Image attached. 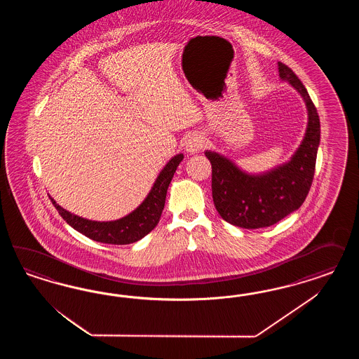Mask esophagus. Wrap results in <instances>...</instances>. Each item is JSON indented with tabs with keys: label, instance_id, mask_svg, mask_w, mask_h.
Instances as JSON below:
<instances>
[{
	"label": "esophagus",
	"instance_id": "1",
	"mask_svg": "<svg viewBox=\"0 0 359 359\" xmlns=\"http://www.w3.org/2000/svg\"><path fill=\"white\" fill-rule=\"evenodd\" d=\"M204 143L205 141L200 134H194L188 138V141L185 142V150L189 154H197L203 150Z\"/></svg>",
	"mask_w": 359,
	"mask_h": 359
}]
</instances>
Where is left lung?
Returning a JSON list of instances; mask_svg holds the SVG:
<instances>
[{
	"instance_id": "left-lung-1",
	"label": "left lung",
	"mask_w": 359,
	"mask_h": 359,
	"mask_svg": "<svg viewBox=\"0 0 359 359\" xmlns=\"http://www.w3.org/2000/svg\"><path fill=\"white\" fill-rule=\"evenodd\" d=\"M279 77L304 100L308 123L304 138L285 163L252 174L219 152L205 151L212 163V195L219 216L243 229L271 226L297 210L304 203L315 175L320 144V118L300 79L283 63Z\"/></svg>"
}]
</instances>
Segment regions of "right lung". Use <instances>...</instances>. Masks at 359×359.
I'll return each instance as SVG.
<instances>
[{"instance_id": "right-lung-1", "label": "right lung", "mask_w": 359, "mask_h": 359, "mask_svg": "<svg viewBox=\"0 0 359 359\" xmlns=\"http://www.w3.org/2000/svg\"><path fill=\"white\" fill-rule=\"evenodd\" d=\"M183 158V154H176L172 156L155 179L150 192L141 204L131 213L118 219L92 221L80 217L56 204L51 196L48 197L65 222L88 238L110 245H129L147 236L158 225L163 212L168 185Z\"/></svg>"}]
</instances>
